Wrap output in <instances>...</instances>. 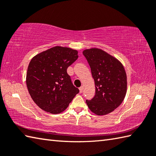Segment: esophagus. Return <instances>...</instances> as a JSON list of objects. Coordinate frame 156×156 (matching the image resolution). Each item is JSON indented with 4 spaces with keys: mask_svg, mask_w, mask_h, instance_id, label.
I'll use <instances>...</instances> for the list:
<instances>
[{
    "mask_svg": "<svg viewBox=\"0 0 156 156\" xmlns=\"http://www.w3.org/2000/svg\"><path fill=\"white\" fill-rule=\"evenodd\" d=\"M83 86H81L80 88H79V90H80V93H83Z\"/></svg>",
    "mask_w": 156,
    "mask_h": 156,
    "instance_id": "esophagus-1",
    "label": "esophagus"
}]
</instances>
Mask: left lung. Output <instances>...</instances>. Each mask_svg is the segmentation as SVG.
Here are the masks:
<instances>
[{
  "label": "left lung",
  "instance_id": "8db88e82",
  "mask_svg": "<svg viewBox=\"0 0 156 156\" xmlns=\"http://www.w3.org/2000/svg\"><path fill=\"white\" fill-rule=\"evenodd\" d=\"M95 81V94L86 100L89 108L98 115L112 112L123 101L127 90L125 69L117 58L102 50L83 51Z\"/></svg>",
  "mask_w": 156,
  "mask_h": 156
}]
</instances>
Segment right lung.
<instances>
[{
	"mask_svg": "<svg viewBox=\"0 0 156 156\" xmlns=\"http://www.w3.org/2000/svg\"><path fill=\"white\" fill-rule=\"evenodd\" d=\"M78 58L77 50L55 46L31 59L27 86L31 98L40 108L58 114L68 107L79 93L67 73V67Z\"/></svg>",
	"mask_w": 156,
	"mask_h": 156,
	"instance_id": "1",
	"label": "right lung"
}]
</instances>
